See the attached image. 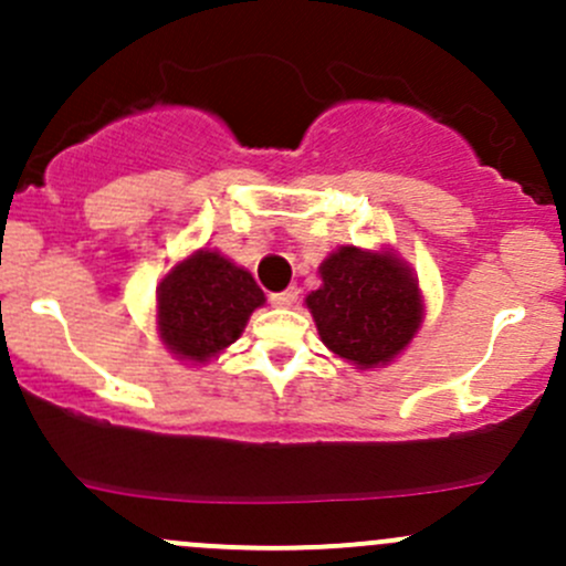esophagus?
I'll use <instances>...</instances> for the list:
<instances>
[{
	"instance_id": "obj_1",
	"label": "esophagus",
	"mask_w": 566,
	"mask_h": 566,
	"mask_svg": "<svg viewBox=\"0 0 566 566\" xmlns=\"http://www.w3.org/2000/svg\"><path fill=\"white\" fill-rule=\"evenodd\" d=\"M295 301H298V287H290V290H282V293L271 295V304L276 306V310H290Z\"/></svg>"
}]
</instances>
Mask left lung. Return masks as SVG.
<instances>
[{
    "instance_id": "1",
    "label": "left lung",
    "mask_w": 566,
    "mask_h": 566,
    "mask_svg": "<svg viewBox=\"0 0 566 566\" xmlns=\"http://www.w3.org/2000/svg\"><path fill=\"white\" fill-rule=\"evenodd\" d=\"M306 295L323 345L356 369L391 364L424 323L419 276L394 249L339 247L319 262Z\"/></svg>"
}]
</instances>
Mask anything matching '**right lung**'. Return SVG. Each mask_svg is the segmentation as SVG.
Segmentation results:
<instances>
[{"instance_id":"1","label":"right lung","mask_w":566,"mask_h":566,"mask_svg":"<svg viewBox=\"0 0 566 566\" xmlns=\"http://www.w3.org/2000/svg\"><path fill=\"white\" fill-rule=\"evenodd\" d=\"M265 304L247 268L219 249H197L158 282L156 331L182 364L205 367L247 328L251 312Z\"/></svg>"}]
</instances>
